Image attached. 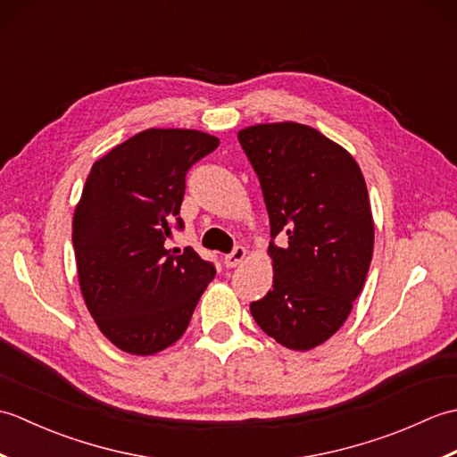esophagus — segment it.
Returning <instances> with one entry per match:
<instances>
[{"label": "esophagus", "instance_id": "obj_1", "mask_svg": "<svg viewBox=\"0 0 457 457\" xmlns=\"http://www.w3.org/2000/svg\"><path fill=\"white\" fill-rule=\"evenodd\" d=\"M245 255H247L245 247H236L234 251H231V253L223 255V265H226L228 269H234V267H237L241 263V261L245 259Z\"/></svg>", "mask_w": 457, "mask_h": 457}]
</instances>
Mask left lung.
I'll return each mask as SVG.
<instances>
[{"label":"left lung","instance_id":"1","mask_svg":"<svg viewBox=\"0 0 457 457\" xmlns=\"http://www.w3.org/2000/svg\"><path fill=\"white\" fill-rule=\"evenodd\" d=\"M237 139L255 169L270 221L273 288L251 316L280 345L308 352L344 326L361 295L375 226L365 179L342 145L303 123H259Z\"/></svg>","mask_w":457,"mask_h":457}]
</instances>
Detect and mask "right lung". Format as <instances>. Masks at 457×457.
I'll list each match as a JSON object with an SVG mask.
<instances>
[{
    "label": "right lung",
    "mask_w": 457,
    "mask_h": 457,
    "mask_svg": "<svg viewBox=\"0 0 457 457\" xmlns=\"http://www.w3.org/2000/svg\"><path fill=\"white\" fill-rule=\"evenodd\" d=\"M220 145L196 129H145L105 153L72 218L79 283L100 332L153 355L187 332L216 269L192 247L167 249L194 162Z\"/></svg>",
    "instance_id": "obj_1"
}]
</instances>
